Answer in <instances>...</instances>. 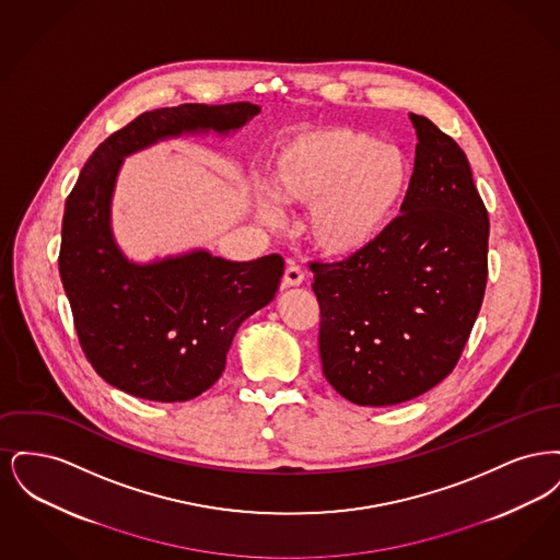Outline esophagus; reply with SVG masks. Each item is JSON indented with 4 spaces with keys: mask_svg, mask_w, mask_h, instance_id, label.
Segmentation results:
<instances>
[{
    "mask_svg": "<svg viewBox=\"0 0 560 560\" xmlns=\"http://www.w3.org/2000/svg\"><path fill=\"white\" fill-rule=\"evenodd\" d=\"M304 281V270L295 265H290L283 272V288H298Z\"/></svg>",
    "mask_w": 560,
    "mask_h": 560,
    "instance_id": "esophagus-1",
    "label": "esophagus"
}]
</instances>
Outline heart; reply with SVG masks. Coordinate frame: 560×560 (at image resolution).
Returning a JSON list of instances; mask_svg holds the SVG:
<instances>
[{"mask_svg": "<svg viewBox=\"0 0 560 560\" xmlns=\"http://www.w3.org/2000/svg\"><path fill=\"white\" fill-rule=\"evenodd\" d=\"M409 176L399 147L352 128H323L277 153L268 190L288 210H311L306 233L320 256L354 258L388 233Z\"/></svg>", "mask_w": 560, "mask_h": 560, "instance_id": "1", "label": "heart"}]
</instances>
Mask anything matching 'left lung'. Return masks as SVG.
<instances>
[{"label":"left lung","instance_id":"left-lung-1","mask_svg":"<svg viewBox=\"0 0 560 560\" xmlns=\"http://www.w3.org/2000/svg\"><path fill=\"white\" fill-rule=\"evenodd\" d=\"M400 215L361 256L311 262L323 375L365 407L424 395L457 365L487 285L489 215L466 153L422 115Z\"/></svg>","mask_w":560,"mask_h":560}]
</instances>
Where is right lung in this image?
I'll return each mask as SVG.
<instances>
[{
  "mask_svg": "<svg viewBox=\"0 0 560 560\" xmlns=\"http://www.w3.org/2000/svg\"><path fill=\"white\" fill-rule=\"evenodd\" d=\"M260 113L252 103L147 110L92 153L67 197L58 270L81 350L110 386L138 399L199 397L224 372L241 323L267 306L279 254L231 262L197 249L133 265L110 233V197L124 158L163 138L229 133Z\"/></svg>",
  "mask_w": 560,
  "mask_h": 560,
  "instance_id": "right-lung-1",
  "label": "right lung"
}]
</instances>
